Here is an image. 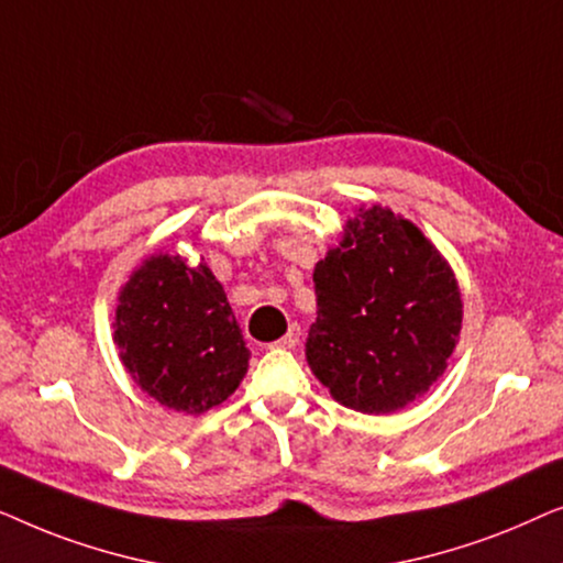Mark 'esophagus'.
Returning a JSON list of instances; mask_svg holds the SVG:
<instances>
[{
	"instance_id": "esophagus-1",
	"label": "esophagus",
	"mask_w": 563,
	"mask_h": 563,
	"mask_svg": "<svg viewBox=\"0 0 563 563\" xmlns=\"http://www.w3.org/2000/svg\"><path fill=\"white\" fill-rule=\"evenodd\" d=\"M299 333H302V330H299V325H291L287 330V335H282L279 341L272 343V349H295V345L299 343Z\"/></svg>"
}]
</instances>
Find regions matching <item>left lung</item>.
I'll use <instances>...</instances> for the list:
<instances>
[{"mask_svg":"<svg viewBox=\"0 0 563 563\" xmlns=\"http://www.w3.org/2000/svg\"><path fill=\"white\" fill-rule=\"evenodd\" d=\"M318 318L305 356L335 402L389 415L426 395L459 343V282L418 225L361 207L314 266Z\"/></svg>","mask_w":563,"mask_h":563,"instance_id":"1","label":"left lung"}]
</instances>
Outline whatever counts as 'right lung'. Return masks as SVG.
Returning a JSON list of instances; mask_svg holds the SVG:
<instances>
[{
	"instance_id": "add662e5",
	"label": "right lung",
	"mask_w": 563,
	"mask_h": 563,
	"mask_svg": "<svg viewBox=\"0 0 563 563\" xmlns=\"http://www.w3.org/2000/svg\"><path fill=\"white\" fill-rule=\"evenodd\" d=\"M118 302L114 345L122 366L168 410L202 415L243 382L251 351L222 284L205 264L153 253Z\"/></svg>"
}]
</instances>
